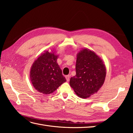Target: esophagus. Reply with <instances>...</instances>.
<instances>
[{"instance_id":"34e87169","label":"esophagus","mask_w":133,"mask_h":133,"mask_svg":"<svg viewBox=\"0 0 133 133\" xmlns=\"http://www.w3.org/2000/svg\"><path fill=\"white\" fill-rule=\"evenodd\" d=\"M65 78L66 79V81L67 82H69V79H70V75H68L65 76Z\"/></svg>"}]
</instances>
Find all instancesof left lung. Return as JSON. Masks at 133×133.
<instances>
[{
	"instance_id": "left-lung-1",
	"label": "left lung",
	"mask_w": 133,
	"mask_h": 133,
	"mask_svg": "<svg viewBox=\"0 0 133 133\" xmlns=\"http://www.w3.org/2000/svg\"><path fill=\"white\" fill-rule=\"evenodd\" d=\"M76 75L70 80V85L79 97L87 98L100 89L105 81L106 67L103 60L87 48L76 56Z\"/></svg>"
}]
</instances>
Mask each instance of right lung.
<instances>
[{"mask_svg": "<svg viewBox=\"0 0 133 133\" xmlns=\"http://www.w3.org/2000/svg\"><path fill=\"white\" fill-rule=\"evenodd\" d=\"M58 57V55H56L55 52L45 51L32 64L30 81L39 92L51 94L66 81L57 62Z\"/></svg>", "mask_w": 133, "mask_h": 133, "instance_id": "right-lung-1", "label": "right lung"}]
</instances>
